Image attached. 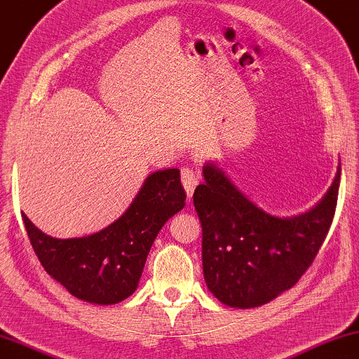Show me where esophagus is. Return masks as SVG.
Wrapping results in <instances>:
<instances>
[{
	"mask_svg": "<svg viewBox=\"0 0 359 359\" xmlns=\"http://www.w3.org/2000/svg\"><path fill=\"white\" fill-rule=\"evenodd\" d=\"M180 177H182V185H184V189L187 191V196H189V200H191V195H194V190L196 184H198V170H194L190 168H184L180 172Z\"/></svg>",
	"mask_w": 359,
	"mask_h": 359,
	"instance_id": "obj_1",
	"label": "esophagus"
}]
</instances>
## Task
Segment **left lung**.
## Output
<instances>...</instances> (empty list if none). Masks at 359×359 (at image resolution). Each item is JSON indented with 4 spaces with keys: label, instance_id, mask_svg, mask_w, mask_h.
<instances>
[{
    "label": "left lung",
    "instance_id": "8db88e82",
    "mask_svg": "<svg viewBox=\"0 0 359 359\" xmlns=\"http://www.w3.org/2000/svg\"><path fill=\"white\" fill-rule=\"evenodd\" d=\"M341 168L314 208L278 218L259 208L216 164L203 165L195 189L208 290L237 309L264 306L296 285L324 244L337 208Z\"/></svg>",
    "mask_w": 359,
    "mask_h": 359
}]
</instances>
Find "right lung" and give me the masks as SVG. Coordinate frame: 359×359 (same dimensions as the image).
<instances>
[{
	"label": "right lung",
	"mask_w": 359,
	"mask_h": 359,
	"mask_svg": "<svg viewBox=\"0 0 359 359\" xmlns=\"http://www.w3.org/2000/svg\"><path fill=\"white\" fill-rule=\"evenodd\" d=\"M179 169L148 175L133 203L107 228L86 237L57 239L22 213L27 236L45 271L74 297L117 304L138 287L149 249L165 221L185 206Z\"/></svg>",
	"instance_id": "right-lung-1"
}]
</instances>
